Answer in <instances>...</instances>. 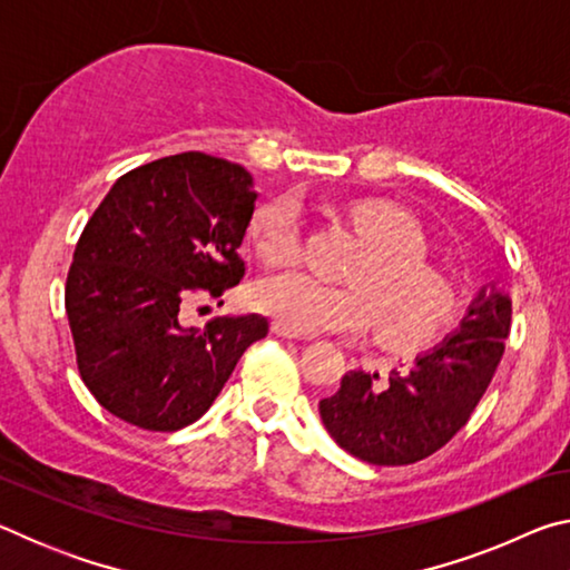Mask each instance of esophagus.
<instances>
[{"mask_svg":"<svg viewBox=\"0 0 570 570\" xmlns=\"http://www.w3.org/2000/svg\"><path fill=\"white\" fill-rule=\"evenodd\" d=\"M272 332L278 334V336H284V340H306L304 334L292 332V330H288V326H284L282 322H274V324H272Z\"/></svg>","mask_w":570,"mask_h":570,"instance_id":"34e87169","label":"esophagus"}]
</instances>
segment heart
<instances>
[{"label": "heart", "instance_id": "heart-1", "mask_svg": "<svg viewBox=\"0 0 570 570\" xmlns=\"http://www.w3.org/2000/svg\"><path fill=\"white\" fill-rule=\"evenodd\" d=\"M350 220L366 240L352 268L354 286L324 284L304 272L276 274L254 286V304L296 334H356L377 320V332L394 346L430 344L455 314V296L428 262V238L407 210L384 200H362ZM246 238L268 266L298 256V200L282 193L248 216Z\"/></svg>", "mask_w": 570, "mask_h": 570}]
</instances>
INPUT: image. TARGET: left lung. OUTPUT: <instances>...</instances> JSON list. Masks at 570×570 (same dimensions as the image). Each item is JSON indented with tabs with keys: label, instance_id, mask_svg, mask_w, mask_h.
<instances>
[{
	"label": "left lung",
	"instance_id": "left-lung-1",
	"mask_svg": "<svg viewBox=\"0 0 570 570\" xmlns=\"http://www.w3.org/2000/svg\"><path fill=\"white\" fill-rule=\"evenodd\" d=\"M510 296L482 286L455 334L414 356L407 370H352L340 390L320 402L336 445L372 465H410L438 452L465 428L505 352Z\"/></svg>",
	"mask_w": 570,
	"mask_h": 570
}]
</instances>
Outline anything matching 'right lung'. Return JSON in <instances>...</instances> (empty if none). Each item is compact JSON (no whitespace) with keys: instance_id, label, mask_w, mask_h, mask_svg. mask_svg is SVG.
I'll return each mask as SVG.
<instances>
[{"instance_id":"right-lung-1","label":"right lung","mask_w":570,"mask_h":570,"mask_svg":"<svg viewBox=\"0 0 570 570\" xmlns=\"http://www.w3.org/2000/svg\"><path fill=\"white\" fill-rule=\"evenodd\" d=\"M258 193L238 163L180 153L125 173L75 246L65 308L82 382L115 417L153 432L196 422L236 362L264 340L262 314L183 326L193 296L244 278L238 246Z\"/></svg>"}]
</instances>
